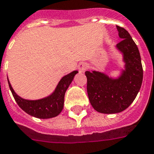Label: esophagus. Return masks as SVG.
<instances>
[{"label": "esophagus", "mask_w": 154, "mask_h": 154, "mask_svg": "<svg viewBox=\"0 0 154 154\" xmlns=\"http://www.w3.org/2000/svg\"><path fill=\"white\" fill-rule=\"evenodd\" d=\"M77 68H78V70H79L80 73H84L88 68V66L85 63H80L77 66Z\"/></svg>", "instance_id": "1"}]
</instances>
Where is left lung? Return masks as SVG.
Masks as SVG:
<instances>
[{"label":"left lung","mask_w":154,"mask_h":154,"mask_svg":"<svg viewBox=\"0 0 154 154\" xmlns=\"http://www.w3.org/2000/svg\"><path fill=\"white\" fill-rule=\"evenodd\" d=\"M122 39L116 50L122 55L124 67L118 77L100 71H86L87 92L90 103L97 112L116 114L127 109L139 92L143 78L141 56L135 42L127 30L116 26Z\"/></svg>","instance_id":"8db88e82"}]
</instances>
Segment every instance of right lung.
Listing matches in <instances>:
<instances>
[{"mask_svg": "<svg viewBox=\"0 0 154 154\" xmlns=\"http://www.w3.org/2000/svg\"><path fill=\"white\" fill-rule=\"evenodd\" d=\"M78 71L74 70L65 75L60 80L53 92L46 97L38 100H27L16 94L11 85L8 78L10 90L15 100L21 109L30 116L38 119H51L56 117L61 113L64 106L65 93L69 86L72 83L74 76Z\"/></svg>", "mask_w": 154, "mask_h": 154, "instance_id": "1", "label": "right lung"}]
</instances>
